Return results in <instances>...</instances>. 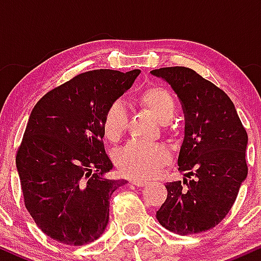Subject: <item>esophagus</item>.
Masks as SVG:
<instances>
[{
  "label": "esophagus",
  "mask_w": 261,
  "mask_h": 261,
  "mask_svg": "<svg viewBox=\"0 0 261 261\" xmlns=\"http://www.w3.org/2000/svg\"><path fill=\"white\" fill-rule=\"evenodd\" d=\"M131 184L135 185L137 188H142L147 185V181H143V180H131Z\"/></svg>",
  "instance_id": "esophagus-1"
}]
</instances>
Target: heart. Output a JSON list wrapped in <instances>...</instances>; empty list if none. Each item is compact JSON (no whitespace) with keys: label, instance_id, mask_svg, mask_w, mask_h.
<instances>
[{"label":"heart","instance_id":"1","mask_svg":"<svg viewBox=\"0 0 261 261\" xmlns=\"http://www.w3.org/2000/svg\"><path fill=\"white\" fill-rule=\"evenodd\" d=\"M141 106L151 112L161 124H167L175 114L174 98L162 87H148L139 95ZM128 124L126 107L115 100L108 107L103 119V131L108 140L118 141L125 134ZM116 167L128 178L149 179L170 162V153L164 146L131 141L115 157Z\"/></svg>","mask_w":261,"mask_h":261}]
</instances>
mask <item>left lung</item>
Instances as JSON below:
<instances>
[{"mask_svg": "<svg viewBox=\"0 0 261 261\" xmlns=\"http://www.w3.org/2000/svg\"><path fill=\"white\" fill-rule=\"evenodd\" d=\"M151 73L181 101L185 136L178 166L190 178L167 182L168 195L155 217L176 234L205 232L226 217L247 178V131L228 95L194 70L175 66Z\"/></svg>", "mask_w": 261, "mask_h": 261, "instance_id": "1", "label": "left lung"}]
</instances>
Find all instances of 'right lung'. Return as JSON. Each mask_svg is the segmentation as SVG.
<instances>
[{"mask_svg":"<svg viewBox=\"0 0 261 261\" xmlns=\"http://www.w3.org/2000/svg\"><path fill=\"white\" fill-rule=\"evenodd\" d=\"M140 72L77 74L33 108L16 166L27 210L60 243L88 244L106 229L110 197L126 180L104 178L113 169L103 143L104 114Z\"/></svg>","mask_w":261,"mask_h":261,"instance_id":"1","label":"right lung"}]
</instances>
